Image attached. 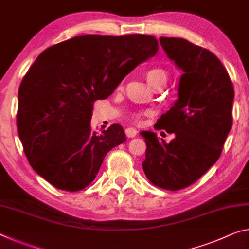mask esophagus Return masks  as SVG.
Segmentation results:
<instances>
[{
    "instance_id": "34e87169",
    "label": "esophagus",
    "mask_w": 249,
    "mask_h": 249,
    "mask_svg": "<svg viewBox=\"0 0 249 249\" xmlns=\"http://www.w3.org/2000/svg\"><path fill=\"white\" fill-rule=\"evenodd\" d=\"M125 134H126V136L129 137V139H133V137H135L137 135V131L133 127H128L125 129Z\"/></svg>"
}]
</instances>
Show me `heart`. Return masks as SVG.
<instances>
[{
    "mask_svg": "<svg viewBox=\"0 0 249 249\" xmlns=\"http://www.w3.org/2000/svg\"><path fill=\"white\" fill-rule=\"evenodd\" d=\"M145 77L147 80L148 84L152 86V88H156L157 85L161 84V83H166L167 81V73L165 72L163 69L160 68H153L146 71ZM142 114H133L132 118L134 121H140Z\"/></svg>",
    "mask_w": 249,
    "mask_h": 249,
    "instance_id": "1",
    "label": "heart"
}]
</instances>
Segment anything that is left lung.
I'll use <instances>...</instances> for the list:
<instances>
[{
	"label": "left lung",
	"instance_id": "1",
	"mask_svg": "<svg viewBox=\"0 0 249 249\" xmlns=\"http://www.w3.org/2000/svg\"><path fill=\"white\" fill-rule=\"evenodd\" d=\"M160 43L183 71L178 100L154 126L174 139L166 143L155 133L141 132L147 146L142 165L155 186L178 191L195 183L219 159L232 125L234 88L211 51L178 37H160Z\"/></svg>",
	"mask_w": 249,
	"mask_h": 249
}]
</instances>
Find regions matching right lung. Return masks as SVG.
<instances>
[{"label":"right lung","mask_w":249,"mask_h":249,"mask_svg":"<svg viewBox=\"0 0 249 249\" xmlns=\"http://www.w3.org/2000/svg\"><path fill=\"white\" fill-rule=\"evenodd\" d=\"M157 51L152 35H80L38 55L19 85L17 124L39 176L68 192L92 183L106 154L126 141L120 124L100 135L90 128L94 102Z\"/></svg>","instance_id":"add662e5"}]
</instances>
